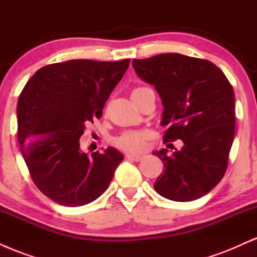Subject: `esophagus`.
<instances>
[{"label":"esophagus","instance_id":"1","mask_svg":"<svg viewBox=\"0 0 257 257\" xmlns=\"http://www.w3.org/2000/svg\"><path fill=\"white\" fill-rule=\"evenodd\" d=\"M125 158L131 159V161L139 162V161H141V159H143V156H140V155H134V153H126Z\"/></svg>","mask_w":257,"mask_h":257}]
</instances>
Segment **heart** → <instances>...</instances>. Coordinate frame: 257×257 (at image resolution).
I'll list each match as a JSON object with an SVG mask.
<instances>
[{
	"mask_svg": "<svg viewBox=\"0 0 257 257\" xmlns=\"http://www.w3.org/2000/svg\"><path fill=\"white\" fill-rule=\"evenodd\" d=\"M143 89V88H137L133 90V93L137 90ZM117 146L122 150L131 152H139L145 147V134L140 132H125L116 140Z\"/></svg>",
	"mask_w": 257,
	"mask_h": 257,
	"instance_id": "obj_1",
	"label": "heart"
}]
</instances>
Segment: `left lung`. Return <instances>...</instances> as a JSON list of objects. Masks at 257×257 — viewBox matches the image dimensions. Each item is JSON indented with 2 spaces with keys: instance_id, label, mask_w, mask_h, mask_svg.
Returning a JSON list of instances; mask_svg holds the SVG:
<instances>
[{
  "instance_id": "8db88e82",
  "label": "left lung",
  "mask_w": 257,
  "mask_h": 257,
  "mask_svg": "<svg viewBox=\"0 0 257 257\" xmlns=\"http://www.w3.org/2000/svg\"><path fill=\"white\" fill-rule=\"evenodd\" d=\"M137 75L157 90L163 105V140L181 149L155 151L164 168L156 192L175 202L205 196L221 181L234 139V91L211 61L167 53L132 61ZM168 147V146H167Z\"/></svg>"
}]
</instances>
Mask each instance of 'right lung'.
Returning <instances> with one entry per match:
<instances>
[{
	"instance_id": "add662e5",
	"label": "right lung",
	"mask_w": 257,
	"mask_h": 257,
	"mask_svg": "<svg viewBox=\"0 0 257 257\" xmlns=\"http://www.w3.org/2000/svg\"><path fill=\"white\" fill-rule=\"evenodd\" d=\"M129 59H79L47 65L25 84L17 106L18 141L35 185L65 206L101 196L123 155L113 147L84 153L85 124L102 114L105 102L128 69Z\"/></svg>"
}]
</instances>
